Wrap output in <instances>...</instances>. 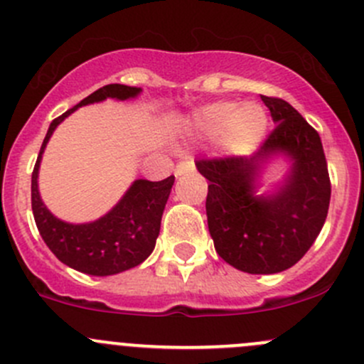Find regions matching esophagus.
I'll return each instance as SVG.
<instances>
[{
	"mask_svg": "<svg viewBox=\"0 0 364 364\" xmlns=\"http://www.w3.org/2000/svg\"><path fill=\"white\" fill-rule=\"evenodd\" d=\"M193 168H196V164H193L192 160L179 161V164L176 165V168H174V174H176V178H179V176H183V174H185V172H192Z\"/></svg>",
	"mask_w": 364,
	"mask_h": 364,
	"instance_id": "obj_1",
	"label": "esophagus"
}]
</instances>
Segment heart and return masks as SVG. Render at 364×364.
<instances>
[{
  "label": "heart",
  "instance_id": "1",
  "mask_svg": "<svg viewBox=\"0 0 364 364\" xmlns=\"http://www.w3.org/2000/svg\"><path fill=\"white\" fill-rule=\"evenodd\" d=\"M267 128V114L255 102L234 104L215 102L188 114L185 134L193 141H216L222 137L223 148L232 155H248L257 148Z\"/></svg>",
  "mask_w": 364,
  "mask_h": 364
}]
</instances>
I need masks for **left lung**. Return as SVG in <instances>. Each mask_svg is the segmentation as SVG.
<instances>
[{
  "label": "left lung",
  "instance_id": "left-lung-1",
  "mask_svg": "<svg viewBox=\"0 0 364 364\" xmlns=\"http://www.w3.org/2000/svg\"><path fill=\"white\" fill-rule=\"evenodd\" d=\"M277 128L252 159L197 160L209 181L205 215L216 253L250 274L292 267L317 240L331 199L328 164L317 132L282 98L260 97ZM278 154L291 167L278 182L265 179Z\"/></svg>",
  "mask_w": 364,
  "mask_h": 364
}]
</instances>
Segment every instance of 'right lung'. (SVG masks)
<instances>
[{
	"mask_svg": "<svg viewBox=\"0 0 364 364\" xmlns=\"http://www.w3.org/2000/svg\"><path fill=\"white\" fill-rule=\"evenodd\" d=\"M141 93V87L107 84L84 98L75 107L68 109L50 123L33 168L31 208L40 236L61 262L80 273L111 277L139 266L151 255L160 234L161 215L174 185V176H168L164 181L135 179L119 203L104 216L93 222L70 223L53 215L40 197L38 171L42 155L58 124L63 123L79 107L98 104L107 98L132 100Z\"/></svg>",
	"mask_w": 364,
	"mask_h": 364,
	"instance_id": "1",
	"label": "right lung"
}]
</instances>
